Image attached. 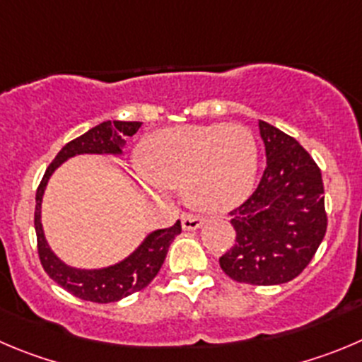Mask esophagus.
I'll return each instance as SVG.
<instances>
[{
	"label": "esophagus",
	"instance_id": "1",
	"mask_svg": "<svg viewBox=\"0 0 362 362\" xmlns=\"http://www.w3.org/2000/svg\"><path fill=\"white\" fill-rule=\"evenodd\" d=\"M204 225V218L197 214H184L182 216V228L184 230H197Z\"/></svg>",
	"mask_w": 362,
	"mask_h": 362
}]
</instances>
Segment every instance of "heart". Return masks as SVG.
<instances>
[{"instance_id":"b5f03b06","label":"heart","mask_w":362,"mask_h":362,"mask_svg":"<svg viewBox=\"0 0 362 362\" xmlns=\"http://www.w3.org/2000/svg\"><path fill=\"white\" fill-rule=\"evenodd\" d=\"M144 168L135 180L162 197L184 185V197L205 212H225L250 197L259 153L252 132L241 124L175 127L150 135L141 146Z\"/></svg>"}]
</instances>
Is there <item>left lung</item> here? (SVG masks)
Instances as JSON below:
<instances>
[{"instance_id": "1", "label": "left lung", "mask_w": 362, "mask_h": 362, "mask_svg": "<svg viewBox=\"0 0 362 362\" xmlns=\"http://www.w3.org/2000/svg\"><path fill=\"white\" fill-rule=\"evenodd\" d=\"M266 170L257 189L230 211L235 245L219 257L232 280L275 286L298 276L327 232L322 171L305 148L259 121Z\"/></svg>"}]
</instances>
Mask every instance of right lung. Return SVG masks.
Masks as SVG:
<instances>
[{"label":"right lung","instance_id":"1","mask_svg":"<svg viewBox=\"0 0 362 362\" xmlns=\"http://www.w3.org/2000/svg\"><path fill=\"white\" fill-rule=\"evenodd\" d=\"M141 123L137 121H105L98 127L90 128L76 139L69 141L62 150L57 153L48 170L44 173L35 194V234H37V252H39L40 264L44 272L48 273L49 279L55 280L60 288L69 291L76 298L87 300L94 303H110L124 298L128 295L141 291L157 276L158 269L162 268L168 248L182 232L180 221L173 227L162 228V230L151 232L143 245L132 253L130 257L103 269H74L64 264L57 259L55 253L49 250L48 243L44 239L42 225H40V202H42L44 187L48 184V178L53 171L67 160L69 157L80 153H121L124 146V137H132L139 130Z\"/></svg>","mask_w":362,"mask_h":362}]
</instances>
